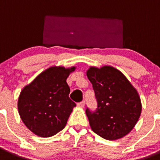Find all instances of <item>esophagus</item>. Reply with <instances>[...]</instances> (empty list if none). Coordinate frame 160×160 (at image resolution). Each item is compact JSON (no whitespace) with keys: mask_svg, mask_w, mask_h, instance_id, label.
Masks as SVG:
<instances>
[{"mask_svg":"<svg viewBox=\"0 0 160 160\" xmlns=\"http://www.w3.org/2000/svg\"><path fill=\"white\" fill-rule=\"evenodd\" d=\"M77 106H78V107H84L85 101H81V102H78V103H77Z\"/></svg>","mask_w":160,"mask_h":160,"instance_id":"obj_1","label":"esophagus"}]
</instances>
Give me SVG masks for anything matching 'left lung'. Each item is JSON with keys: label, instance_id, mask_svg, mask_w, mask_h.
I'll list each match as a JSON object with an SVG mask.
<instances>
[{"label": "left lung", "instance_id": "left-lung-1", "mask_svg": "<svg viewBox=\"0 0 160 160\" xmlns=\"http://www.w3.org/2000/svg\"><path fill=\"white\" fill-rule=\"evenodd\" d=\"M87 77L92 83L97 109H86L93 132L106 140L127 135L141 114V98L123 73L112 66L90 67Z\"/></svg>", "mask_w": 160, "mask_h": 160}]
</instances>
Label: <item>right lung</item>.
I'll use <instances>...</instances> for the list:
<instances>
[{
  "label": "right lung",
  "mask_w": 160,
  "mask_h": 160,
  "mask_svg": "<svg viewBox=\"0 0 160 160\" xmlns=\"http://www.w3.org/2000/svg\"><path fill=\"white\" fill-rule=\"evenodd\" d=\"M76 67L53 66L41 72L20 92L18 111L33 133L50 137L65 128L76 103L68 97L66 80Z\"/></svg>",
  "instance_id": "obj_1"
}]
</instances>
